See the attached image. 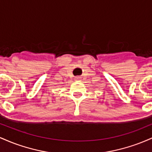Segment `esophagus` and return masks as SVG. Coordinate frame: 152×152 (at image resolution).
Segmentation results:
<instances>
[{
	"label": "esophagus",
	"mask_w": 152,
	"mask_h": 152,
	"mask_svg": "<svg viewBox=\"0 0 152 152\" xmlns=\"http://www.w3.org/2000/svg\"><path fill=\"white\" fill-rule=\"evenodd\" d=\"M75 81H81V78H80V77H76V78H75Z\"/></svg>",
	"instance_id": "obj_1"
}]
</instances>
